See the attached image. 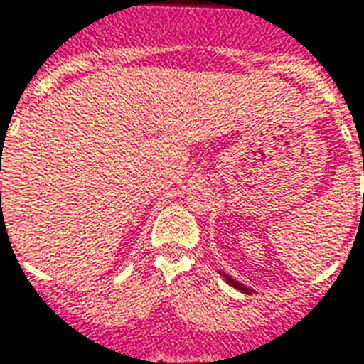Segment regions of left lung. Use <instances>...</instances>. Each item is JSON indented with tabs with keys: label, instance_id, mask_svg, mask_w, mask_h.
Returning <instances> with one entry per match:
<instances>
[{
	"label": "left lung",
	"instance_id": "left-lung-1",
	"mask_svg": "<svg viewBox=\"0 0 364 364\" xmlns=\"http://www.w3.org/2000/svg\"><path fill=\"white\" fill-rule=\"evenodd\" d=\"M219 274H221V276L225 277V282H227V283H230V285H232L234 289H238V291H242V293H245V294H253V293H255L253 289H251V287H247V285H243V283L236 282V279H234V277L227 276V274H223V272H219Z\"/></svg>",
	"mask_w": 364,
	"mask_h": 364
}]
</instances>
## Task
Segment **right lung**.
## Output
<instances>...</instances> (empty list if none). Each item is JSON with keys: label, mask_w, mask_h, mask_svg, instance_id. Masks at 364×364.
Here are the masks:
<instances>
[{"label": "right lung", "mask_w": 364, "mask_h": 364, "mask_svg": "<svg viewBox=\"0 0 364 364\" xmlns=\"http://www.w3.org/2000/svg\"><path fill=\"white\" fill-rule=\"evenodd\" d=\"M0 196H1V194H0Z\"/></svg>", "instance_id": "obj_1"}]
</instances>
